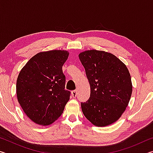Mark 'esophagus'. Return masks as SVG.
Listing matches in <instances>:
<instances>
[{
	"label": "esophagus",
	"mask_w": 153,
	"mask_h": 153,
	"mask_svg": "<svg viewBox=\"0 0 153 153\" xmlns=\"http://www.w3.org/2000/svg\"><path fill=\"white\" fill-rule=\"evenodd\" d=\"M77 95V90H74V91L71 92V96L73 97L74 98H76Z\"/></svg>",
	"instance_id": "34e87169"
}]
</instances>
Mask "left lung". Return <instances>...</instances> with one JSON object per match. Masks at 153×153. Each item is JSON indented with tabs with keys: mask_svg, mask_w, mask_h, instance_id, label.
<instances>
[{
	"mask_svg": "<svg viewBox=\"0 0 153 153\" xmlns=\"http://www.w3.org/2000/svg\"><path fill=\"white\" fill-rule=\"evenodd\" d=\"M90 86V97L81 102L82 112L93 125L104 127L121 117L130 100L132 84L128 68L117 56L102 51L79 54Z\"/></svg>",
	"mask_w": 153,
	"mask_h": 153,
	"instance_id": "1",
	"label": "left lung"
}]
</instances>
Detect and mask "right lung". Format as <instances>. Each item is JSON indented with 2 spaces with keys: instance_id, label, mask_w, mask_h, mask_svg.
<instances>
[{
  "instance_id": "1",
  "label": "right lung",
  "mask_w": 153,
  "mask_h": 153,
  "mask_svg": "<svg viewBox=\"0 0 153 153\" xmlns=\"http://www.w3.org/2000/svg\"><path fill=\"white\" fill-rule=\"evenodd\" d=\"M67 51L40 52L31 58L18 76V102L33 122L48 126L63 113L71 92L65 90L63 64Z\"/></svg>"
}]
</instances>
